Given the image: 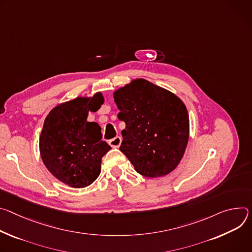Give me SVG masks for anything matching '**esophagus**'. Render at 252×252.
Returning a JSON list of instances; mask_svg holds the SVG:
<instances>
[{
    "label": "esophagus",
    "instance_id": "esophagus-1",
    "mask_svg": "<svg viewBox=\"0 0 252 252\" xmlns=\"http://www.w3.org/2000/svg\"><path fill=\"white\" fill-rule=\"evenodd\" d=\"M122 142V138L120 136H116L114 138H112L109 140V145L113 148H118L121 145Z\"/></svg>",
    "mask_w": 252,
    "mask_h": 252
}]
</instances>
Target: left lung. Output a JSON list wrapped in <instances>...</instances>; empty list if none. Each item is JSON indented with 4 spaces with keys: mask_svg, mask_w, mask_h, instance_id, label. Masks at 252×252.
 Segmentation results:
<instances>
[{
    "mask_svg": "<svg viewBox=\"0 0 252 252\" xmlns=\"http://www.w3.org/2000/svg\"><path fill=\"white\" fill-rule=\"evenodd\" d=\"M122 130L120 151L135 170L160 177L174 170L185 152L189 117L183 102L173 93L144 79L132 81L114 93Z\"/></svg>",
    "mask_w": 252,
    "mask_h": 252,
    "instance_id": "1",
    "label": "left lung"
}]
</instances>
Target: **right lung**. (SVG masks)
Wrapping results in <instances>:
<instances>
[{"label": "right lung", "instance_id": "right-lung-1", "mask_svg": "<svg viewBox=\"0 0 252 252\" xmlns=\"http://www.w3.org/2000/svg\"><path fill=\"white\" fill-rule=\"evenodd\" d=\"M104 103L101 93L78 97L56 106L45 119L40 136V153L47 169L60 181L82 188L101 172L102 157L111 147L102 140L100 126L88 122L89 111Z\"/></svg>", "mask_w": 252, "mask_h": 252}]
</instances>
